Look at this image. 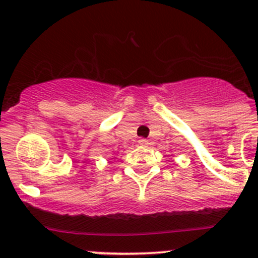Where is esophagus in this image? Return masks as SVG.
<instances>
[{
  "label": "esophagus",
  "mask_w": 258,
  "mask_h": 258,
  "mask_svg": "<svg viewBox=\"0 0 258 258\" xmlns=\"http://www.w3.org/2000/svg\"><path fill=\"white\" fill-rule=\"evenodd\" d=\"M139 144L141 146H145V147H147V146L150 145V141L146 139H141V140H139Z\"/></svg>",
  "instance_id": "34e87169"
}]
</instances>
